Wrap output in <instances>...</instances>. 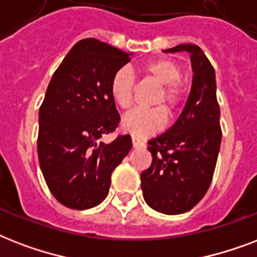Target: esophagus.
<instances>
[{
    "label": "esophagus",
    "mask_w": 257,
    "mask_h": 257,
    "mask_svg": "<svg viewBox=\"0 0 257 257\" xmlns=\"http://www.w3.org/2000/svg\"><path fill=\"white\" fill-rule=\"evenodd\" d=\"M132 144H133V148H143L144 147V141L140 140L139 137L136 136H132Z\"/></svg>",
    "instance_id": "1"
}]
</instances>
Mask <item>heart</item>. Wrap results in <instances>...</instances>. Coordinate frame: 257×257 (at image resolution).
<instances>
[{
    "mask_svg": "<svg viewBox=\"0 0 257 257\" xmlns=\"http://www.w3.org/2000/svg\"><path fill=\"white\" fill-rule=\"evenodd\" d=\"M143 70L149 77L160 82V90L153 98L152 104L159 105L151 109H136L122 118V129L133 136L143 137L163 128L167 120L165 112L175 117L184 100L183 86L180 84L183 69L176 60L156 58L144 64ZM110 96L114 104L122 110L132 106L135 93V76L129 66L117 69L110 80Z\"/></svg>",
    "mask_w": 257,
    "mask_h": 257,
    "instance_id": "b5f03b06",
    "label": "heart"
}]
</instances>
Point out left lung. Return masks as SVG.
<instances>
[{"instance_id": "left-lung-1", "label": "left lung", "mask_w": 257, "mask_h": 257, "mask_svg": "<svg viewBox=\"0 0 257 257\" xmlns=\"http://www.w3.org/2000/svg\"><path fill=\"white\" fill-rule=\"evenodd\" d=\"M191 53L193 80L187 104L173 126L148 141L152 164L141 173L145 203L165 215L189 211L211 185L220 143V106L215 69L197 45L164 50Z\"/></svg>"}]
</instances>
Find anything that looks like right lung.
<instances>
[{"label":"right lung","instance_id":"obj_1","mask_svg":"<svg viewBox=\"0 0 257 257\" xmlns=\"http://www.w3.org/2000/svg\"><path fill=\"white\" fill-rule=\"evenodd\" d=\"M131 54L96 38L81 40L46 89L38 116V161L49 191L65 207L98 205L108 196L112 172L132 148L129 135L101 141L120 122L109 85Z\"/></svg>","mask_w":257,"mask_h":257}]
</instances>
